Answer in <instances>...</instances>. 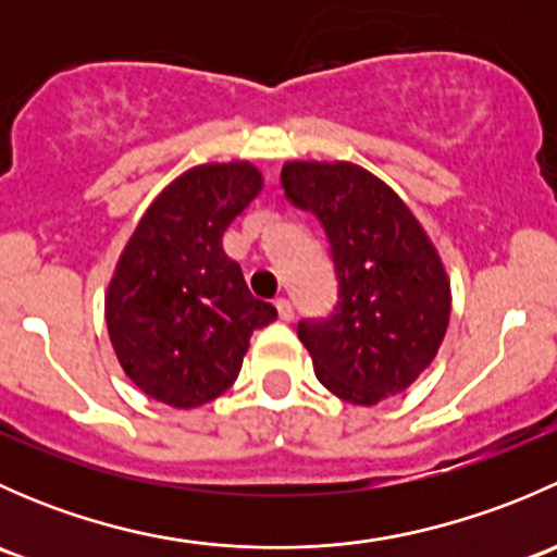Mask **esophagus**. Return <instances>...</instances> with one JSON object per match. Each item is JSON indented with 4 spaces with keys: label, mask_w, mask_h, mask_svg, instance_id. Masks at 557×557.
I'll return each mask as SVG.
<instances>
[{
    "label": "esophagus",
    "mask_w": 557,
    "mask_h": 557,
    "mask_svg": "<svg viewBox=\"0 0 557 557\" xmlns=\"http://www.w3.org/2000/svg\"><path fill=\"white\" fill-rule=\"evenodd\" d=\"M274 307H277L280 320H285V323H290V320H294V307H290V301L285 299V296H280V299L274 301Z\"/></svg>",
    "instance_id": "1"
}]
</instances>
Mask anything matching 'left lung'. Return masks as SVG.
<instances>
[{
	"instance_id": "obj_1",
	"label": "left lung",
	"mask_w": 557,
	"mask_h": 557,
	"mask_svg": "<svg viewBox=\"0 0 557 557\" xmlns=\"http://www.w3.org/2000/svg\"><path fill=\"white\" fill-rule=\"evenodd\" d=\"M283 188L325 228L339 305L301 320L320 385L372 407L407 391L440 352L453 290L440 250L407 201L350 161H288Z\"/></svg>"
}]
</instances>
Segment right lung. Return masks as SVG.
<instances>
[{"instance_id": "right-lung-1", "label": "right lung", "mask_w": 557, "mask_h": 557, "mask_svg": "<svg viewBox=\"0 0 557 557\" xmlns=\"http://www.w3.org/2000/svg\"><path fill=\"white\" fill-rule=\"evenodd\" d=\"M250 161H210L174 177L117 256L104 320L117 363L148 398L194 409L239 377L250 336L277 310L247 290L223 250L234 218L261 194Z\"/></svg>"}]
</instances>
